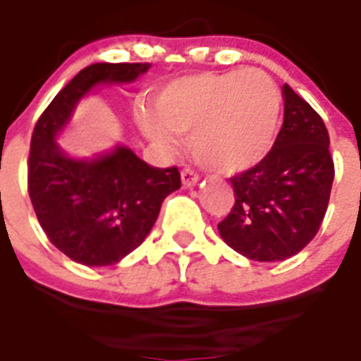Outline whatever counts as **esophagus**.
<instances>
[{"label":"esophagus","instance_id":"esophagus-1","mask_svg":"<svg viewBox=\"0 0 361 361\" xmlns=\"http://www.w3.org/2000/svg\"><path fill=\"white\" fill-rule=\"evenodd\" d=\"M180 178H183V186L184 188H192L194 184H197V180H200V175L194 171V169H184L183 173H180Z\"/></svg>","mask_w":361,"mask_h":361}]
</instances>
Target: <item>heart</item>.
Segmentation results:
<instances>
[{
    "instance_id": "obj_1",
    "label": "heart",
    "mask_w": 361,
    "mask_h": 361,
    "mask_svg": "<svg viewBox=\"0 0 361 361\" xmlns=\"http://www.w3.org/2000/svg\"><path fill=\"white\" fill-rule=\"evenodd\" d=\"M282 96L259 69L184 75L154 97L156 116H139L142 131L169 152L192 139L195 160L212 171L241 173L264 160L275 141Z\"/></svg>"
}]
</instances>
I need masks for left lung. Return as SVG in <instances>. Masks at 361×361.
Returning <instances> with one entry per match:
<instances>
[{
    "instance_id": "1",
    "label": "left lung",
    "mask_w": 361,
    "mask_h": 361,
    "mask_svg": "<svg viewBox=\"0 0 361 361\" xmlns=\"http://www.w3.org/2000/svg\"><path fill=\"white\" fill-rule=\"evenodd\" d=\"M284 122L273 149L231 177L235 203L219 224L228 247L256 262H281L312 241L334 184L329 135L320 114L282 86Z\"/></svg>"
}]
</instances>
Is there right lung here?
<instances>
[{"label": "right lung", "mask_w": 361, "mask_h": 361, "mask_svg": "<svg viewBox=\"0 0 361 361\" xmlns=\"http://www.w3.org/2000/svg\"><path fill=\"white\" fill-rule=\"evenodd\" d=\"M150 63H92L75 75L33 128L27 192L50 243L77 264L114 265L149 235L161 201L180 188L177 167L149 166L128 147L92 160L58 147L80 97L97 85L133 82Z\"/></svg>", "instance_id": "obj_1"}]
</instances>
